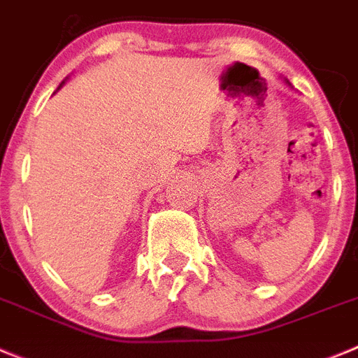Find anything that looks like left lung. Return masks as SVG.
<instances>
[{
	"mask_svg": "<svg viewBox=\"0 0 358 358\" xmlns=\"http://www.w3.org/2000/svg\"><path fill=\"white\" fill-rule=\"evenodd\" d=\"M285 83H287V85H291V83H289V80H285Z\"/></svg>",
	"mask_w": 358,
	"mask_h": 358,
	"instance_id": "1",
	"label": "left lung"
}]
</instances>
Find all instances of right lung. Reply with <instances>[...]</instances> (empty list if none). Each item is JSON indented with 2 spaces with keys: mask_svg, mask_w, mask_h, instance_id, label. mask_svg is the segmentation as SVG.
<instances>
[{
  "mask_svg": "<svg viewBox=\"0 0 358 358\" xmlns=\"http://www.w3.org/2000/svg\"><path fill=\"white\" fill-rule=\"evenodd\" d=\"M67 80V78H66ZM66 80H64V82L62 83H60V85H59V89H60V87H62L64 85V83H66ZM59 89H57V91H59Z\"/></svg>",
  "mask_w": 358,
  "mask_h": 358,
  "instance_id": "obj_1",
  "label": "right lung"
}]
</instances>
